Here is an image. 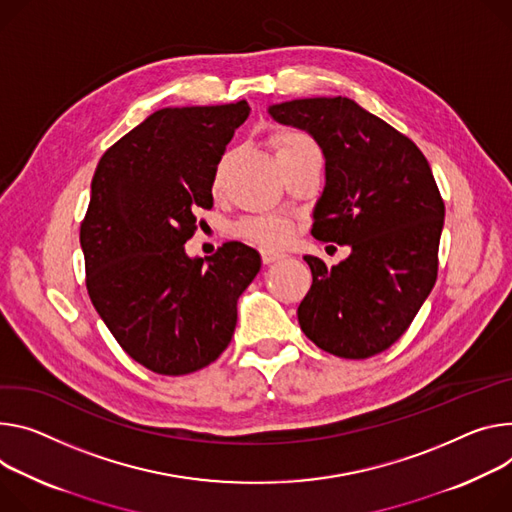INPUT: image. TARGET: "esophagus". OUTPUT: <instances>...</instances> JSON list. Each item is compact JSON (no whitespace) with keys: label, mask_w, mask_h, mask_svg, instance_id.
Instances as JSON below:
<instances>
[{"label":"esophagus","mask_w":512,"mask_h":512,"mask_svg":"<svg viewBox=\"0 0 512 512\" xmlns=\"http://www.w3.org/2000/svg\"><path fill=\"white\" fill-rule=\"evenodd\" d=\"M286 255L284 253H280V251H271V249H261V259H263V263L265 265H271V263H275V261H280V259H284Z\"/></svg>","instance_id":"esophagus-1"}]
</instances>
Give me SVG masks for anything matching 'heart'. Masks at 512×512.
I'll return each mask as SVG.
<instances>
[{"label":"heart","mask_w":512,"mask_h":512,"mask_svg":"<svg viewBox=\"0 0 512 512\" xmlns=\"http://www.w3.org/2000/svg\"><path fill=\"white\" fill-rule=\"evenodd\" d=\"M271 145L280 165L288 161L304 159V157H320V149L316 147L312 138L306 132L292 130V128L275 132L271 136ZM224 165H226V157L220 161L216 169L214 190L220 188ZM232 232H235L237 237L257 243L261 247H282L294 237V224L282 216H247L232 226Z\"/></svg>","instance_id":"1"}]
</instances>
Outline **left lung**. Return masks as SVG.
Segmentation results:
<instances>
[{"instance_id":"left-lung-1","label":"left lung","mask_w":512,"mask_h":512,"mask_svg":"<svg viewBox=\"0 0 512 512\" xmlns=\"http://www.w3.org/2000/svg\"><path fill=\"white\" fill-rule=\"evenodd\" d=\"M269 114L308 130L327 159L312 237L351 247L331 269L304 257L312 286L300 327L331 355L374 357L406 333L437 282L445 204L431 165L406 134L349 98L292 100Z\"/></svg>"}]
</instances>
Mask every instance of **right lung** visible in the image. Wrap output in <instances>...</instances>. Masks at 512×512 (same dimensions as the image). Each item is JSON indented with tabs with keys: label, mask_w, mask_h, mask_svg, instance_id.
Here are the masks:
<instances>
[{
	"label": "right lung",
	"mask_w": 512,
	"mask_h": 512,
	"mask_svg": "<svg viewBox=\"0 0 512 512\" xmlns=\"http://www.w3.org/2000/svg\"><path fill=\"white\" fill-rule=\"evenodd\" d=\"M249 112L245 100L157 110L102 155L91 179L79 228L87 294L118 345L155 374H192L220 357L261 267L237 241L208 259L183 249Z\"/></svg>",
	"instance_id": "1"
}]
</instances>
